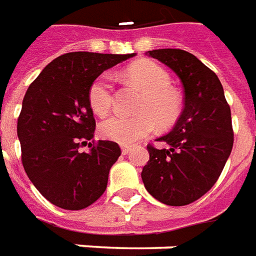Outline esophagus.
Returning a JSON list of instances; mask_svg holds the SVG:
<instances>
[{
	"label": "esophagus",
	"mask_w": 256,
	"mask_h": 256,
	"mask_svg": "<svg viewBox=\"0 0 256 256\" xmlns=\"http://www.w3.org/2000/svg\"><path fill=\"white\" fill-rule=\"evenodd\" d=\"M130 150H132V148L128 146V145H123V146H122L123 154H128V153H130Z\"/></svg>",
	"instance_id": "1"
}]
</instances>
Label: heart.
Instances as JSON below:
<instances>
[{"mask_svg": "<svg viewBox=\"0 0 256 256\" xmlns=\"http://www.w3.org/2000/svg\"><path fill=\"white\" fill-rule=\"evenodd\" d=\"M126 78L144 90L137 104V115H115L100 124V134L107 140L132 145L153 133L156 122L160 128H172L183 111L180 92L171 86V76L162 66L141 60L128 66ZM90 108L99 116L111 111L115 100L114 81L110 73H102L90 84L88 92Z\"/></svg>", "mask_w": 256, "mask_h": 256, "instance_id": "heart-1", "label": "heart"}]
</instances>
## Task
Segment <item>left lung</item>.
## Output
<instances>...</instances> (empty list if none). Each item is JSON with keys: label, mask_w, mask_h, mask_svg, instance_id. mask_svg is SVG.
I'll return each mask as SVG.
<instances>
[{"label": "left lung", "mask_w": 256, "mask_h": 256, "mask_svg": "<svg viewBox=\"0 0 256 256\" xmlns=\"http://www.w3.org/2000/svg\"><path fill=\"white\" fill-rule=\"evenodd\" d=\"M180 78L184 108L171 133L158 138L164 149L148 145L141 178L148 192L170 206L196 202L214 186L232 146L230 107L213 70L179 48L148 51Z\"/></svg>", "instance_id": "left-lung-1"}]
</instances>
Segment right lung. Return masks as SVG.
<instances>
[{"instance_id": "obj_1", "label": "right lung", "mask_w": 256, "mask_h": 256, "mask_svg": "<svg viewBox=\"0 0 256 256\" xmlns=\"http://www.w3.org/2000/svg\"><path fill=\"white\" fill-rule=\"evenodd\" d=\"M133 56L68 52L50 62L28 86L17 119L22 162L52 205L85 209L107 188L110 170L122 152L114 141H94L96 122L88 92L104 70ZM88 140L91 150L81 152Z\"/></svg>"}]
</instances>
